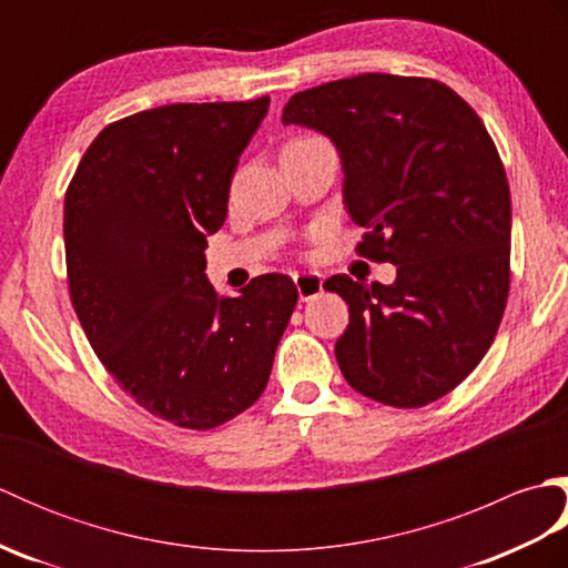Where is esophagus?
Returning <instances> with one entry per match:
<instances>
[{
    "mask_svg": "<svg viewBox=\"0 0 568 568\" xmlns=\"http://www.w3.org/2000/svg\"><path fill=\"white\" fill-rule=\"evenodd\" d=\"M322 283H324V277L320 273H297L295 275V287H297V295L303 303H307V300L317 297L322 293Z\"/></svg>",
    "mask_w": 568,
    "mask_h": 568,
    "instance_id": "34e87169",
    "label": "esophagus"
}]
</instances>
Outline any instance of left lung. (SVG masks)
<instances>
[{"instance_id":"obj_1","label":"left lung","mask_w":568,"mask_h":568,"mask_svg":"<svg viewBox=\"0 0 568 568\" xmlns=\"http://www.w3.org/2000/svg\"><path fill=\"white\" fill-rule=\"evenodd\" d=\"M283 124L329 136L361 256L397 265L393 285L332 275L348 305L336 361L361 395L422 407L486 356L510 291V187L480 116L432 78L385 72L324 82Z\"/></svg>"}]
</instances>
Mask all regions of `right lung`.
Segmentation results:
<instances>
[{
  "label": "right lung",
  "instance_id": "add662e5",
  "mask_svg": "<svg viewBox=\"0 0 568 568\" xmlns=\"http://www.w3.org/2000/svg\"><path fill=\"white\" fill-rule=\"evenodd\" d=\"M271 98L165 104L104 126L65 192L72 307L94 354L151 415L212 429L268 383L297 305L283 273L216 295L204 246Z\"/></svg>",
  "mask_w": 568,
  "mask_h": 568
}]
</instances>
